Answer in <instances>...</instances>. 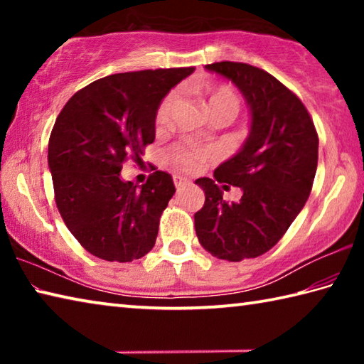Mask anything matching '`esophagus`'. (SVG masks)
<instances>
[{"label": "esophagus", "mask_w": 364, "mask_h": 364, "mask_svg": "<svg viewBox=\"0 0 364 364\" xmlns=\"http://www.w3.org/2000/svg\"><path fill=\"white\" fill-rule=\"evenodd\" d=\"M173 183H175L176 189H181L183 186L189 184V180H188V178H184V176H180V175H173Z\"/></svg>", "instance_id": "esophagus-1"}]
</instances>
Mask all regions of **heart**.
Returning <instances> with one entry per match:
<instances>
[{
	"label": "heart",
	"mask_w": 364,
	"mask_h": 364,
	"mask_svg": "<svg viewBox=\"0 0 364 364\" xmlns=\"http://www.w3.org/2000/svg\"><path fill=\"white\" fill-rule=\"evenodd\" d=\"M175 101H176V95L170 93L165 96V100L162 102H160L156 114L157 127L167 125L170 120L171 110H173V106H175ZM207 109H208V114H228L234 119L239 110V97L236 93H234L231 86H226V85L215 86V88L210 91V96H208ZM204 157H205V151H202L200 147L193 146V144L180 146L171 152V159H173V162L186 170H194L199 167Z\"/></svg>",
	"instance_id": "obj_1"
}]
</instances>
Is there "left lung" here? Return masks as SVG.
Instances as JSON below:
<instances>
[{"label": "left lung", "mask_w": 364, "mask_h": 364, "mask_svg": "<svg viewBox=\"0 0 364 364\" xmlns=\"http://www.w3.org/2000/svg\"><path fill=\"white\" fill-rule=\"evenodd\" d=\"M205 70L236 85L250 128L241 149L215 170V180H196L205 193L194 215L196 234L213 257L241 262L268 252L304 208L318 167V134L301 101L268 72L230 60ZM217 182L241 187L242 199L223 201Z\"/></svg>", "instance_id": "1"}]
</instances>
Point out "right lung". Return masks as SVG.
<instances>
[{"instance_id": "1", "label": "right lung", "mask_w": 364, "mask_h": 364, "mask_svg": "<svg viewBox=\"0 0 364 364\" xmlns=\"http://www.w3.org/2000/svg\"><path fill=\"white\" fill-rule=\"evenodd\" d=\"M194 67L115 73L73 95L48 144L58 210L73 237L97 258L132 262L156 244L160 215L175 194L165 171L141 188L122 180L127 157L139 160L156 139V114Z\"/></svg>"}]
</instances>
